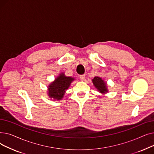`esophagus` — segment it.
<instances>
[{"mask_svg": "<svg viewBox=\"0 0 154 154\" xmlns=\"http://www.w3.org/2000/svg\"><path fill=\"white\" fill-rule=\"evenodd\" d=\"M79 77H80V79H81L82 80H85V74L80 75L79 76Z\"/></svg>", "mask_w": 154, "mask_h": 154, "instance_id": "esophagus-1", "label": "esophagus"}]
</instances>
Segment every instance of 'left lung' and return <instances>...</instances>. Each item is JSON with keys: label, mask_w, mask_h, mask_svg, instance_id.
<instances>
[{"label": "left lung", "mask_w": 154, "mask_h": 154, "mask_svg": "<svg viewBox=\"0 0 154 154\" xmlns=\"http://www.w3.org/2000/svg\"><path fill=\"white\" fill-rule=\"evenodd\" d=\"M92 82L95 87L97 88L100 92L106 93L107 92L106 84L103 82V80H102L101 78L98 77H95L92 79Z\"/></svg>", "instance_id": "obj_1"}]
</instances>
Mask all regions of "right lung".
<instances>
[{
	"instance_id": "obj_1",
	"label": "right lung",
	"mask_w": 154,
	"mask_h": 154,
	"mask_svg": "<svg viewBox=\"0 0 154 154\" xmlns=\"http://www.w3.org/2000/svg\"><path fill=\"white\" fill-rule=\"evenodd\" d=\"M74 79L71 77L65 76L61 74L48 87V95L51 98L60 100L63 97L65 92L67 89L72 81Z\"/></svg>"
}]
</instances>
